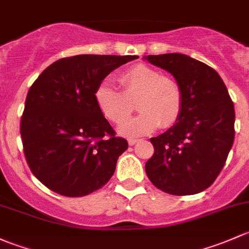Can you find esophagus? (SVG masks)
Here are the masks:
<instances>
[{
  "label": "esophagus",
  "mask_w": 249,
  "mask_h": 249,
  "mask_svg": "<svg viewBox=\"0 0 249 249\" xmlns=\"http://www.w3.org/2000/svg\"><path fill=\"white\" fill-rule=\"evenodd\" d=\"M138 142H139V139H135V138H130V139H128V143H129L130 146L135 145Z\"/></svg>",
  "instance_id": "obj_1"
}]
</instances>
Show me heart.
I'll list each match as a JSON object with an SVG mask.
<instances>
[{
	"label": "heart",
	"instance_id": "b5f03b06",
	"mask_svg": "<svg viewBox=\"0 0 249 249\" xmlns=\"http://www.w3.org/2000/svg\"><path fill=\"white\" fill-rule=\"evenodd\" d=\"M119 81L124 92L104 81L97 86L94 99L102 114L116 124L128 119L134 107L132 101L138 99L137 107L140 112L119 128L120 134L140 137L160 124L166 128L178 121L183 93L174 79L164 76L158 69L139 63L122 71Z\"/></svg>",
	"mask_w": 249,
	"mask_h": 249
}]
</instances>
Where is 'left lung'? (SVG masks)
Wrapping results in <instances>:
<instances>
[{"instance_id": "8db88e82", "label": "left lung", "mask_w": 249, "mask_h": 249, "mask_svg": "<svg viewBox=\"0 0 249 249\" xmlns=\"http://www.w3.org/2000/svg\"><path fill=\"white\" fill-rule=\"evenodd\" d=\"M143 60L169 71L183 93L176 124L151 138L155 153L146 162V174L165 193H200L213 183L231 150L234 103L219 74L200 61L183 53L148 55Z\"/></svg>"}]
</instances>
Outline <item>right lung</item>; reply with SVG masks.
Wrapping results in <instances>:
<instances>
[{"instance_id": "obj_1", "label": "right lung", "mask_w": 249, "mask_h": 249, "mask_svg": "<svg viewBox=\"0 0 249 249\" xmlns=\"http://www.w3.org/2000/svg\"><path fill=\"white\" fill-rule=\"evenodd\" d=\"M138 56L76 55L50 65L30 87L20 124L33 175L53 192L84 196L114 175L128 148L97 107L94 91Z\"/></svg>"}]
</instances>
